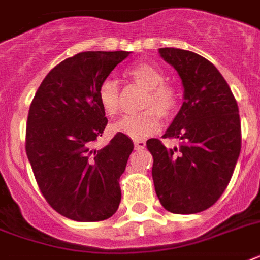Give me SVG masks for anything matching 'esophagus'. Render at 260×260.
I'll return each instance as SVG.
<instances>
[{"mask_svg": "<svg viewBox=\"0 0 260 260\" xmlns=\"http://www.w3.org/2000/svg\"><path fill=\"white\" fill-rule=\"evenodd\" d=\"M134 145H135V149H136V151H143V149L145 148V143L141 140H135Z\"/></svg>", "mask_w": 260, "mask_h": 260, "instance_id": "obj_1", "label": "esophagus"}]
</instances>
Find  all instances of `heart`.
Listing matches in <instances>:
<instances>
[{
	"label": "heart",
	"mask_w": 260,
	"mask_h": 260,
	"mask_svg": "<svg viewBox=\"0 0 260 260\" xmlns=\"http://www.w3.org/2000/svg\"><path fill=\"white\" fill-rule=\"evenodd\" d=\"M126 76L135 84L143 86L145 93L140 101V109L145 111L124 116L113 124V131L125 136L141 140L159 129L160 118L170 119L179 105L178 88L166 82L164 72L149 62H139L126 71ZM99 100L108 116H116L121 109V94L117 82L105 79L99 86Z\"/></svg>",
	"instance_id": "obj_1"
}]
</instances>
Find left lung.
Returning <instances> with one entry per match:
<instances>
[{
    "label": "left lung",
    "instance_id": "obj_1",
    "mask_svg": "<svg viewBox=\"0 0 260 260\" xmlns=\"http://www.w3.org/2000/svg\"><path fill=\"white\" fill-rule=\"evenodd\" d=\"M184 86V101L164 139H149L152 178L161 206L172 214H196L214 206L227 188L242 145L239 109L229 84L214 64L189 50L160 48Z\"/></svg>",
    "mask_w": 260,
    "mask_h": 260
}]
</instances>
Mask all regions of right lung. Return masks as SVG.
<instances>
[{
  "mask_svg": "<svg viewBox=\"0 0 260 260\" xmlns=\"http://www.w3.org/2000/svg\"><path fill=\"white\" fill-rule=\"evenodd\" d=\"M128 56L99 50L61 61L29 108L25 149L36 181L49 206L72 220H105L119 208V180L134 143L123 134L101 149L93 143L108 123L99 86Z\"/></svg>",
  "mask_w": 260,
  "mask_h": 260,
  "instance_id": "add662e5",
  "label": "right lung"
}]
</instances>
